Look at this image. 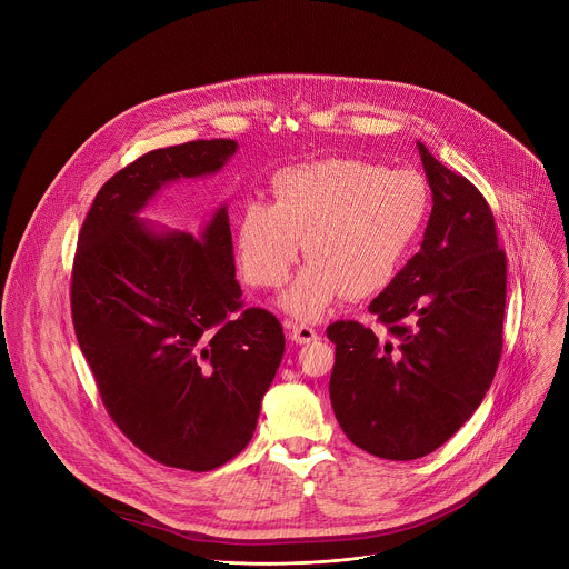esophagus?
Here are the masks:
<instances>
[{
    "instance_id": "obj_1",
    "label": "esophagus",
    "mask_w": 569,
    "mask_h": 569,
    "mask_svg": "<svg viewBox=\"0 0 569 569\" xmlns=\"http://www.w3.org/2000/svg\"><path fill=\"white\" fill-rule=\"evenodd\" d=\"M286 329H288L290 340L297 342V345H308V342L317 340V331H315L312 327H306V323H292V321H288Z\"/></svg>"
}]
</instances>
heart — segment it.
<instances>
[{
	"label": "heart",
	"instance_id": "1",
	"mask_svg": "<svg viewBox=\"0 0 569 569\" xmlns=\"http://www.w3.org/2000/svg\"><path fill=\"white\" fill-rule=\"evenodd\" d=\"M272 193L274 202L240 207L233 246L252 286L279 288L306 242L310 263L281 297L297 319H319L347 295L382 290L408 259L432 202L417 171H387L353 157L286 169Z\"/></svg>",
	"mask_w": 569,
	"mask_h": 569
}]
</instances>
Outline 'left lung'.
Listing matches in <instances>:
<instances>
[{"label": "left lung", "instance_id": "1", "mask_svg": "<svg viewBox=\"0 0 569 569\" xmlns=\"http://www.w3.org/2000/svg\"><path fill=\"white\" fill-rule=\"evenodd\" d=\"M417 146L432 213L421 250L369 303L389 340L360 321L327 329L340 428L358 448L393 461L435 452L479 408L498 371L507 303V257L489 204Z\"/></svg>", "mask_w": 569, "mask_h": 569}]
</instances>
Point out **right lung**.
<instances>
[{
  "instance_id": "right-lung-1",
  "label": "right lung",
  "mask_w": 569,
  "mask_h": 569,
  "mask_svg": "<svg viewBox=\"0 0 569 569\" xmlns=\"http://www.w3.org/2000/svg\"><path fill=\"white\" fill-rule=\"evenodd\" d=\"M236 150L198 139L134 159L97 193L71 270L73 331L108 415L154 461L196 472L250 443L286 338L272 312L240 310L227 204L198 238L139 213Z\"/></svg>"
}]
</instances>
